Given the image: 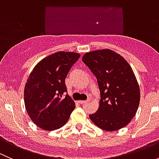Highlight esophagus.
<instances>
[{"mask_svg":"<svg viewBox=\"0 0 159 159\" xmlns=\"http://www.w3.org/2000/svg\"><path fill=\"white\" fill-rule=\"evenodd\" d=\"M90 98H89V99H88V100H85V101H78V103H80V104H85V103H88V102H89L90 101Z\"/></svg>","mask_w":159,"mask_h":159,"instance_id":"esophagus-1","label":"esophagus"}]
</instances>
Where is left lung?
<instances>
[{"label":"left lung","mask_w":159,"mask_h":159,"mask_svg":"<svg viewBox=\"0 0 159 159\" xmlns=\"http://www.w3.org/2000/svg\"><path fill=\"white\" fill-rule=\"evenodd\" d=\"M81 60L95 75L101 93L98 109L89 115L90 119L108 131L125 127L140 102V89L132 68L124 57L110 49L88 52Z\"/></svg>","instance_id":"8db88e82"}]
</instances>
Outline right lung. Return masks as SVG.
<instances>
[{
	"label": "right lung",
	"mask_w": 159,
	"mask_h": 159,
	"mask_svg": "<svg viewBox=\"0 0 159 159\" xmlns=\"http://www.w3.org/2000/svg\"><path fill=\"white\" fill-rule=\"evenodd\" d=\"M80 54L58 51L38 62L25 84V105L34 123L41 129L53 131L65 125L75 103L67 92L65 78Z\"/></svg>",
	"instance_id": "1"
}]
</instances>
